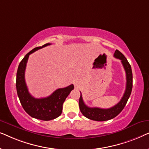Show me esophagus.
Listing matches in <instances>:
<instances>
[{"label": "esophagus", "mask_w": 149, "mask_h": 149, "mask_svg": "<svg viewBox=\"0 0 149 149\" xmlns=\"http://www.w3.org/2000/svg\"><path fill=\"white\" fill-rule=\"evenodd\" d=\"M75 85H76V86H79V83L78 81H77V82L75 83Z\"/></svg>", "instance_id": "1"}]
</instances>
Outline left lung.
Segmentation results:
<instances>
[{
    "mask_svg": "<svg viewBox=\"0 0 149 149\" xmlns=\"http://www.w3.org/2000/svg\"><path fill=\"white\" fill-rule=\"evenodd\" d=\"M114 57L115 58L119 59L121 61L123 68L125 70L126 73V88L125 93L122 97L119 102L114 107L110 108V109H100V108H91L85 105L84 102L83 100L82 95L79 98V108L81 113L85 116V117L88 118L89 119L97 121H104L107 120L113 119L119 115L125 107L129 97L131 95L132 89V68L130 63L128 62L125 57L119 52V50H116L114 54Z\"/></svg>",
    "mask_w": 149,
    "mask_h": 149,
    "instance_id": "obj_1",
    "label": "left lung"
}]
</instances>
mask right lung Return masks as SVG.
I'll use <instances>...</instances> for the list:
<instances>
[{
  "mask_svg": "<svg viewBox=\"0 0 149 149\" xmlns=\"http://www.w3.org/2000/svg\"><path fill=\"white\" fill-rule=\"evenodd\" d=\"M46 43L42 47L33 49L26 55L20 62L17 71L16 89L21 104L26 113L35 119L49 121L58 117L62 112V105L70 91L74 89L73 84L64 88L56 89L52 95L42 98H35L30 94L25 81V70L29 56L35 51L50 45Z\"/></svg>",
  "mask_w": 149,
  "mask_h": 149,
  "instance_id": "add662e5",
  "label": "right lung"
}]
</instances>
